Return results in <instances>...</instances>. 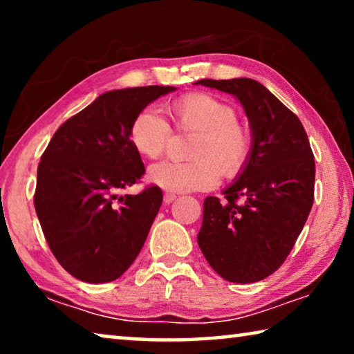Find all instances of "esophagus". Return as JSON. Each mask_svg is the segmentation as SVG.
Wrapping results in <instances>:
<instances>
[{
    "label": "esophagus",
    "mask_w": 354,
    "mask_h": 354,
    "mask_svg": "<svg viewBox=\"0 0 354 354\" xmlns=\"http://www.w3.org/2000/svg\"><path fill=\"white\" fill-rule=\"evenodd\" d=\"M176 200V195L175 194H169V192H167V194H164V203L165 205H170V203H173Z\"/></svg>",
    "instance_id": "esophagus-1"
}]
</instances>
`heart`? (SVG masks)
Instances as JSON below:
<instances>
[{
  "mask_svg": "<svg viewBox=\"0 0 354 354\" xmlns=\"http://www.w3.org/2000/svg\"><path fill=\"white\" fill-rule=\"evenodd\" d=\"M176 128L196 133L190 145L192 160H164L149 169V181L169 192L207 190L220 176L236 178L247 167L253 139L239 122L236 107L214 95L194 92L170 106ZM131 145L143 158L158 159L170 142L171 129L164 117L145 107L129 124Z\"/></svg>",
  "mask_w": 354,
  "mask_h": 354,
  "instance_id": "1",
  "label": "heart"
}]
</instances>
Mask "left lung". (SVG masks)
Wrapping results in <instances>:
<instances>
[{
	"label": "left lung",
	"mask_w": 354,
	"mask_h": 354,
	"mask_svg": "<svg viewBox=\"0 0 354 354\" xmlns=\"http://www.w3.org/2000/svg\"><path fill=\"white\" fill-rule=\"evenodd\" d=\"M241 101L253 151L225 198L207 196L198 245L230 283H256L283 266L314 203L315 162L299 118L254 80H201Z\"/></svg>",
	"instance_id": "obj_1"
}]
</instances>
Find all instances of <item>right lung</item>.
Returning <instances> with one entry per match:
<instances>
[{"mask_svg":"<svg viewBox=\"0 0 354 354\" xmlns=\"http://www.w3.org/2000/svg\"><path fill=\"white\" fill-rule=\"evenodd\" d=\"M171 91L147 86L100 95L59 127L41 154L34 207L48 247L71 277L109 283L140 253L162 190L149 184L140 194L122 195L145 175L129 124Z\"/></svg>","mask_w":354,"mask_h":354,"instance_id":"1","label":"right lung"}]
</instances>
